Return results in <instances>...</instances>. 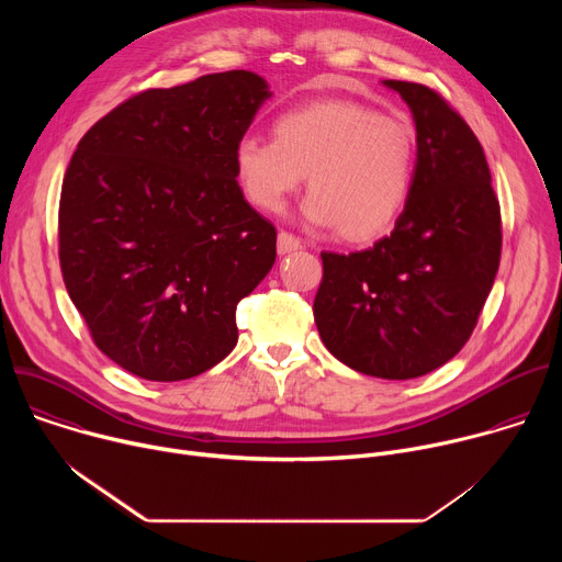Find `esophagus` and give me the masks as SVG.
<instances>
[{
	"instance_id": "esophagus-1",
	"label": "esophagus",
	"mask_w": 562,
	"mask_h": 562,
	"mask_svg": "<svg viewBox=\"0 0 562 562\" xmlns=\"http://www.w3.org/2000/svg\"><path fill=\"white\" fill-rule=\"evenodd\" d=\"M297 249H302V239L300 237H295L289 231H280L278 233V254L280 256H286V254L297 251Z\"/></svg>"
}]
</instances>
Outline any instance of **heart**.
Instances as JSON below:
<instances>
[{
	"label": "heart",
	"mask_w": 562,
	"mask_h": 562,
	"mask_svg": "<svg viewBox=\"0 0 562 562\" xmlns=\"http://www.w3.org/2000/svg\"><path fill=\"white\" fill-rule=\"evenodd\" d=\"M233 165L247 200L262 211H280L306 176V220L338 226L349 243H371L409 202L416 135L367 104L317 100L276 117L273 139L245 135Z\"/></svg>",
	"instance_id": "obj_1"
}]
</instances>
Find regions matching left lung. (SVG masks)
I'll use <instances>...</instances> for the list:
<instances>
[{
  "instance_id": "obj_1",
  "label": "left lung",
  "mask_w": 562,
  "mask_h": 562,
  "mask_svg": "<svg viewBox=\"0 0 562 562\" xmlns=\"http://www.w3.org/2000/svg\"><path fill=\"white\" fill-rule=\"evenodd\" d=\"M416 122V173L391 235L367 251L323 254L313 317L358 373L409 380L469 340L501 265V204L485 150L434 89L384 79Z\"/></svg>"
}]
</instances>
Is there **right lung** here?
I'll return each mask as SVG.
<instances>
[{"label":"right lung","instance_id":"1","mask_svg":"<svg viewBox=\"0 0 562 562\" xmlns=\"http://www.w3.org/2000/svg\"><path fill=\"white\" fill-rule=\"evenodd\" d=\"M251 70L148 89L79 139L59 198V267L98 349L176 382L224 360L235 308L276 262V226L233 153L269 100Z\"/></svg>","mask_w":562,"mask_h":562}]
</instances>
